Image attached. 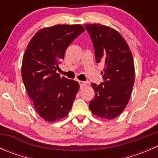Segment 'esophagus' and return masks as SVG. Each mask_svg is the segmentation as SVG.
<instances>
[{
  "instance_id": "obj_1",
  "label": "esophagus",
  "mask_w": 158,
  "mask_h": 158,
  "mask_svg": "<svg viewBox=\"0 0 158 158\" xmlns=\"http://www.w3.org/2000/svg\"><path fill=\"white\" fill-rule=\"evenodd\" d=\"M79 85H80V87L81 88H82V87H85L87 85V83L85 82H82V81H79Z\"/></svg>"
}]
</instances>
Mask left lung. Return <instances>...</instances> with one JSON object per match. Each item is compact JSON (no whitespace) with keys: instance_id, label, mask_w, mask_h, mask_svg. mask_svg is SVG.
<instances>
[{"instance_id":"obj_1","label":"left lung","mask_w":158,"mask_h":158,"mask_svg":"<svg viewBox=\"0 0 158 158\" xmlns=\"http://www.w3.org/2000/svg\"><path fill=\"white\" fill-rule=\"evenodd\" d=\"M95 48L97 63L105 64L104 82L92 83L95 97L89 106L93 114L106 119L118 117L128 105L135 83V64L128 44L114 29L100 24H85Z\"/></svg>"}]
</instances>
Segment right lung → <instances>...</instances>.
<instances>
[{"instance_id": "1", "label": "right lung", "mask_w": 158, "mask_h": 158, "mask_svg": "<svg viewBox=\"0 0 158 158\" xmlns=\"http://www.w3.org/2000/svg\"><path fill=\"white\" fill-rule=\"evenodd\" d=\"M84 30L80 24L44 27L35 33L27 47L22 79L35 109L46 122H57L72 109L79 84L60 77L56 70L67 47Z\"/></svg>"}]
</instances>
